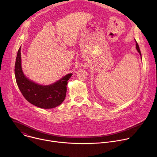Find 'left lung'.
I'll return each mask as SVG.
<instances>
[{
    "label": "left lung",
    "mask_w": 157,
    "mask_h": 157,
    "mask_svg": "<svg viewBox=\"0 0 157 157\" xmlns=\"http://www.w3.org/2000/svg\"><path fill=\"white\" fill-rule=\"evenodd\" d=\"M135 41H136V49H137V52H139V53L140 54V57H141V59H142V54H141V52H140V48H139V44H138V43H137V42L136 41V40H135Z\"/></svg>",
    "instance_id": "obj_1"
}]
</instances>
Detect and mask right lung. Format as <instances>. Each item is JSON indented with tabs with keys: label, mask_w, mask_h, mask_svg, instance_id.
<instances>
[{
	"label": "right lung",
	"mask_w": 157,
	"mask_h": 157,
	"mask_svg": "<svg viewBox=\"0 0 157 157\" xmlns=\"http://www.w3.org/2000/svg\"><path fill=\"white\" fill-rule=\"evenodd\" d=\"M72 75L69 73L49 85L36 83L24 75L21 68V47L18 49L15 64L16 82L27 101L38 107L52 109L60 105L65 99L66 86Z\"/></svg>",
	"instance_id": "add662e5"
}]
</instances>
